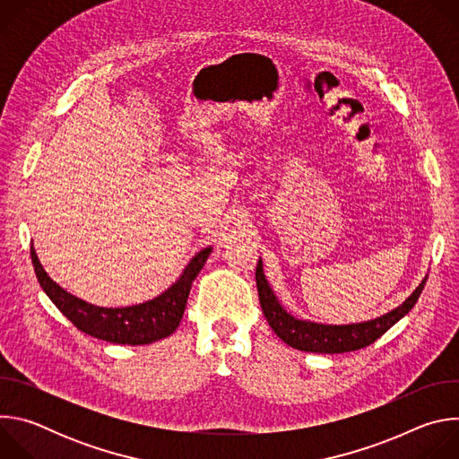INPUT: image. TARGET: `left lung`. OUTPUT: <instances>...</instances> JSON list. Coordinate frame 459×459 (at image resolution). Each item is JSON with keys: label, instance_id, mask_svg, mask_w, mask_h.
Segmentation results:
<instances>
[{"label": "left lung", "instance_id": "left-lung-1", "mask_svg": "<svg viewBox=\"0 0 459 459\" xmlns=\"http://www.w3.org/2000/svg\"><path fill=\"white\" fill-rule=\"evenodd\" d=\"M427 278L429 274H425V278L416 287V290L400 307L392 308L383 316H377L367 321H358V323L329 325V323H317V321L296 317L290 312H287V308L278 299L276 292L273 290L264 273V261H261V257L255 267L257 296H259L261 310H264L271 329L289 347L305 351V352H316V354L352 352L374 343L379 336H383L390 329L392 325L398 323L403 316L411 312V308L416 305L427 283Z\"/></svg>", "mask_w": 459, "mask_h": 459}]
</instances>
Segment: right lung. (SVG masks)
<instances>
[{
  "label": "right lung",
  "mask_w": 459,
  "mask_h": 459,
  "mask_svg": "<svg viewBox=\"0 0 459 459\" xmlns=\"http://www.w3.org/2000/svg\"><path fill=\"white\" fill-rule=\"evenodd\" d=\"M212 247L202 248L195 254L179 278L160 296L130 307H98L83 301L59 287L39 264L34 245H30V257L36 278L43 292L69 317L74 326L92 338L116 345H149L169 338L178 326L185 312L192 281L204 269Z\"/></svg>",
  "instance_id": "1"
}]
</instances>
